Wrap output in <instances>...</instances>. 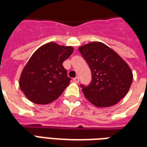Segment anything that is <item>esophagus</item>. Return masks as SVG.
Returning a JSON list of instances; mask_svg holds the SVG:
<instances>
[{
    "label": "esophagus",
    "mask_w": 147,
    "mask_h": 147,
    "mask_svg": "<svg viewBox=\"0 0 147 147\" xmlns=\"http://www.w3.org/2000/svg\"><path fill=\"white\" fill-rule=\"evenodd\" d=\"M73 81L75 83H79V81H80V79L78 78V77H76V78H74Z\"/></svg>",
    "instance_id": "34e87169"
}]
</instances>
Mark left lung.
<instances>
[{
    "mask_svg": "<svg viewBox=\"0 0 147 147\" xmlns=\"http://www.w3.org/2000/svg\"><path fill=\"white\" fill-rule=\"evenodd\" d=\"M91 69L90 85H81L89 102L98 107L116 104L127 95L133 80L131 67L113 49L94 41L79 47Z\"/></svg>",
    "mask_w": 147,
    "mask_h": 147,
    "instance_id": "1",
    "label": "left lung"
}]
</instances>
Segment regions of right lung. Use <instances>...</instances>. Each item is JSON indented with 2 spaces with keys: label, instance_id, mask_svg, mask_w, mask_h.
<instances>
[{
  "label": "right lung",
  "instance_id": "obj_1",
  "mask_svg": "<svg viewBox=\"0 0 147 147\" xmlns=\"http://www.w3.org/2000/svg\"><path fill=\"white\" fill-rule=\"evenodd\" d=\"M73 50L71 46L49 42L32 55L19 80L20 90L28 100L45 105L59 98L71 80L63 62Z\"/></svg>",
  "mask_w": 147,
  "mask_h": 147
}]
</instances>
